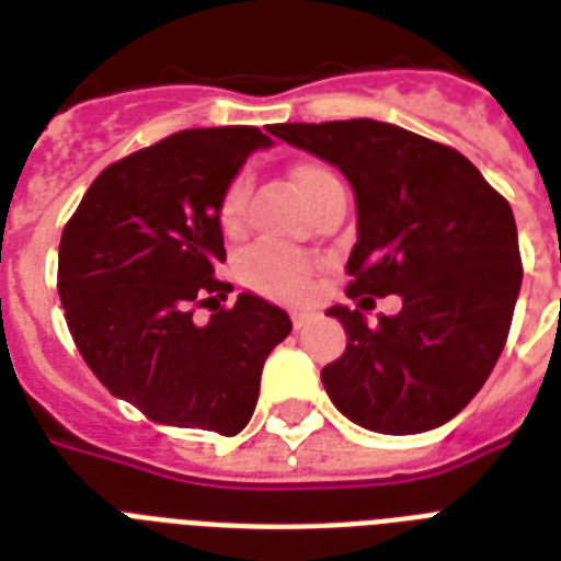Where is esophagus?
<instances>
[{
	"label": "esophagus",
	"mask_w": 561,
	"mask_h": 561,
	"mask_svg": "<svg viewBox=\"0 0 561 561\" xmlns=\"http://www.w3.org/2000/svg\"><path fill=\"white\" fill-rule=\"evenodd\" d=\"M311 320H314V314H311V311H290V323H294V329H306L308 323H311Z\"/></svg>",
	"instance_id": "obj_1"
}]
</instances>
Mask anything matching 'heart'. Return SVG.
Segmentation results:
<instances>
[{
  "label": "heart",
  "instance_id": "obj_1",
  "mask_svg": "<svg viewBox=\"0 0 561 561\" xmlns=\"http://www.w3.org/2000/svg\"><path fill=\"white\" fill-rule=\"evenodd\" d=\"M290 183L297 188L308 209L323 201L325 194L334 188H343L341 180L334 178L332 169H325L323 162L302 160L290 165ZM244 180H232L218 201V224L224 232H236L241 227L244 215ZM238 282L244 288L273 299H302L311 294L314 285V264L306 255L288 253L279 247H250L236 264Z\"/></svg>",
  "mask_w": 561,
  "mask_h": 561
}]
</instances>
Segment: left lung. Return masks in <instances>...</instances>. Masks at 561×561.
<instances>
[{
	"mask_svg": "<svg viewBox=\"0 0 561 561\" xmlns=\"http://www.w3.org/2000/svg\"><path fill=\"white\" fill-rule=\"evenodd\" d=\"M271 134L337 165L358 203L346 262L358 308H329L350 334L320 373L329 399L375 434L445 425L486 383L513 323L524 271L510 203L460 151L387 122ZM387 293L402 311L369 327L363 311Z\"/></svg>",
	"mask_w": 561,
	"mask_h": 561,
	"instance_id": "8db88e82",
	"label": "left lung"
}]
</instances>
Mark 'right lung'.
I'll return each mask as SVG.
<instances>
[{
  "label": "right lung",
  "mask_w": 561,
  "mask_h": 561,
  "mask_svg": "<svg viewBox=\"0 0 561 561\" xmlns=\"http://www.w3.org/2000/svg\"><path fill=\"white\" fill-rule=\"evenodd\" d=\"M259 127H194L92 180L60 236L57 294L78 352L113 396L160 425L224 436L250 422L262 367L290 332L267 299L215 279L227 262L218 201ZM213 311L206 327L191 320Z\"/></svg>",
  "instance_id": "obj_1"
}]
</instances>
